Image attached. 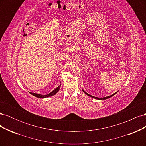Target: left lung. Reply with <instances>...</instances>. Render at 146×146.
Here are the masks:
<instances>
[{
  "instance_id": "1",
  "label": "left lung",
  "mask_w": 146,
  "mask_h": 146,
  "mask_svg": "<svg viewBox=\"0 0 146 146\" xmlns=\"http://www.w3.org/2000/svg\"><path fill=\"white\" fill-rule=\"evenodd\" d=\"M82 91H83V92H85V93L87 95V96H90V97H91V98H94V99H98V100H104V99H108V98H111V97H112V96H113L114 94H116V93H117V92H116L115 93H114L113 94H112V95H111V96H107V97H105V98H97V97H94V96H91V95H90V94H88L86 92H85V91H84L83 90H82Z\"/></svg>"
}]
</instances>
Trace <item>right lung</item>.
Listing matches in <instances>:
<instances>
[{
    "mask_svg": "<svg viewBox=\"0 0 146 146\" xmlns=\"http://www.w3.org/2000/svg\"><path fill=\"white\" fill-rule=\"evenodd\" d=\"M60 86H61V85H60L58 87H57L56 88H55V89L54 91H52L51 92H50L49 94H46V95H42V94H41L33 93V92H30V93L31 94H32V95H33V96H35V97H36V98H41H41H42V99H43V98H48V97L54 96V95H55V94H56L57 92H58V91H59V90H60Z\"/></svg>",
    "mask_w": 146,
    "mask_h": 146,
    "instance_id": "add662e5",
    "label": "right lung"
}]
</instances>
